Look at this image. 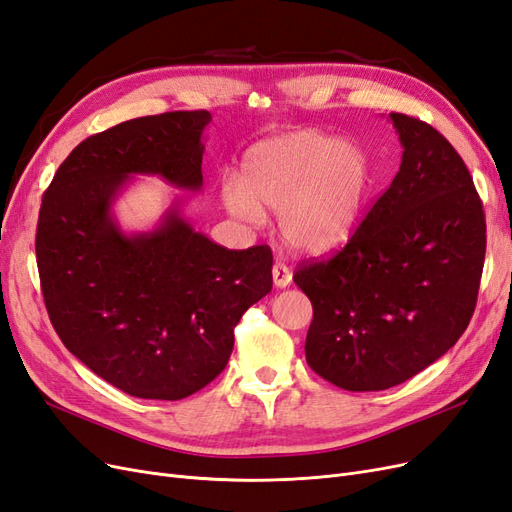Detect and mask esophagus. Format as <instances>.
Here are the masks:
<instances>
[{
    "mask_svg": "<svg viewBox=\"0 0 512 512\" xmlns=\"http://www.w3.org/2000/svg\"><path fill=\"white\" fill-rule=\"evenodd\" d=\"M290 281H292V271L286 267V264L275 262L273 264V284H275V288H286V286H290Z\"/></svg>",
    "mask_w": 512,
    "mask_h": 512,
    "instance_id": "1",
    "label": "esophagus"
}]
</instances>
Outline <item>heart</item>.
<instances>
[{
    "label": "heart",
    "mask_w": 512,
    "mask_h": 512,
    "mask_svg": "<svg viewBox=\"0 0 512 512\" xmlns=\"http://www.w3.org/2000/svg\"><path fill=\"white\" fill-rule=\"evenodd\" d=\"M370 188L373 167L356 142L298 131L262 139L245 152L239 184L222 186V203L254 224L262 211H275L290 250L328 256L358 233Z\"/></svg>",
    "instance_id": "heart-1"
}]
</instances>
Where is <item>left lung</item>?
<instances>
[{
  "label": "left lung",
  "instance_id": "obj_1",
  "mask_svg": "<svg viewBox=\"0 0 512 512\" xmlns=\"http://www.w3.org/2000/svg\"><path fill=\"white\" fill-rule=\"evenodd\" d=\"M402 161L358 233L294 284L313 305L305 356L349 392L421 373L462 337L485 260V214L455 148L426 122L390 114Z\"/></svg>",
  "mask_w": 512,
  "mask_h": 512
}]
</instances>
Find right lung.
Segmentation results:
<instances>
[{
    "instance_id": "1",
    "label": "right lung",
    "mask_w": 512,
    "mask_h": 512,
    "mask_svg": "<svg viewBox=\"0 0 512 512\" xmlns=\"http://www.w3.org/2000/svg\"><path fill=\"white\" fill-rule=\"evenodd\" d=\"M209 112L120 122L84 139L52 178L35 256L63 345L135 398L182 400L231 358L241 315L273 288L267 245L226 250L197 233L178 199L150 231L114 214L133 175L199 192Z\"/></svg>"
}]
</instances>
